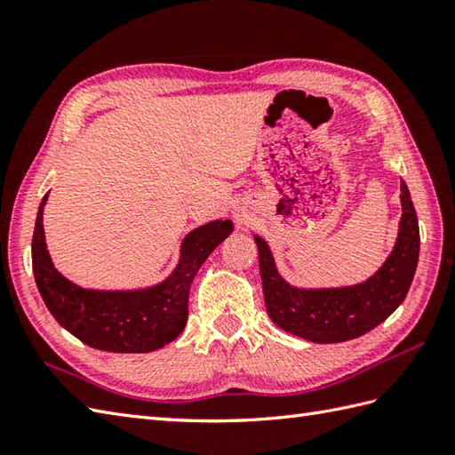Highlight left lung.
<instances>
[{
	"label": "left lung",
	"instance_id": "left-lung-1",
	"mask_svg": "<svg viewBox=\"0 0 455 455\" xmlns=\"http://www.w3.org/2000/svg\"><path fill=\"white\" fill-rule=\"evenodd\" d=\"M399 236L385 264L367 282L338 289H299L277 274L264 238L254 236L264 301L272 321L285 332L316 344L346 342L381 324L409 293L420 252L419 219L407 183L401 181Z\"/></svg>",
	"mask_w": 455,
	"mask_h": 455
}]
</instances>
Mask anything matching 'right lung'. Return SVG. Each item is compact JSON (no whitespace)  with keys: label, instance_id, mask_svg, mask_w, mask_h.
<instances>
[{"label":"right lung","instance_id":"add662e5","mask_svg":"<svg viewBox=\"0 0 455 455\" xmlns=\"http://www.w3.org/2000/svg\"><path fill=\"white\" fill-rule=\"evenodd\" d=\"M33 233V274L38 291L58 324L84 344L105 352L144 354L158 350L181 334L188 323V297L203 262L225 240L233 222L212 220L183 238L180 264L172 275L139 291H95L82 289L58 274L48 256L43 207Z\"/></svg>","mask_w":455,"mask_h":455}]
</instances>
